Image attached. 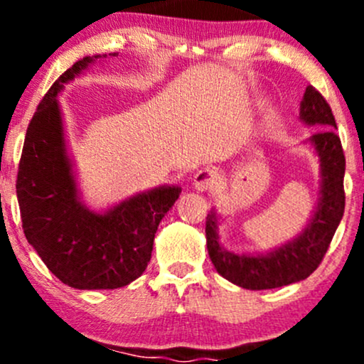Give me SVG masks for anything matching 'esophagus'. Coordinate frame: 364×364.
<instances>
[{"label":"esophagus","mask_w":364,"mask_h":364,"mask_svg":"<svg viewBox=\"0 0 364 364\" xmlns=\"http://www.w3.org/2000/svg\"><path fill=\"white\" fill-rule=\"evenodd\" d=\"M217 179H219V174H217L214 169L203 168L193 176V186L196 191L212 190V188L217 185Z\"/></svg>","instance_id":"1"}]
</instances>
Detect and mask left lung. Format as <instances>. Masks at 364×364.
Returning <instances> with one entry per match:
<instances>
[{
    "instance_id": "8db88e82",
    "label": "left lung",
    "mask_w": 364,
    "mask_h": 364,
    "mask_svg": "<svg viewBox=\"0 0 364 364\" xmlns=\"http://www.w3.org/2000/svg\"><path fill=\"white\" fill-rule=\"evenodd\" d=\"M299 119L310 127H321L306 144L320 161V198L306 228L294 240L269 253H232L219 241V217L207 215L205 235L208 257L215 270L229 282L245 289L262 291L299 282L316 270L327 253L336 229L344 215L346 157L341 139L336 135L332 109L315 87L308 85L299 106Z\"/></svg>"
}]
</instances>
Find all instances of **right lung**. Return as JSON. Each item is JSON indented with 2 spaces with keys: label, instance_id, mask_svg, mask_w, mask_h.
I'll return each instance as SVG.
<instances>
[{
  "label": "right lung",
  "instance_id": "right-lung-1",
  "mask_svg": "<svg viewBox=\"0 0 364 364\" xmlns=\"http://www.w3.org/2000/svg\"><path fill=\"white\" fill-rule=\"evenodd\" d=\"M102 58H82L53 83L27 128L16 178L27 241L63 284L87 291L118 289L144 274L159 223L181 193L179 186H159L106 212L82 202L58 94Z\"/></svg>",
  "mask_w": 364,
  "mask_h": 364
}]
</instances>
